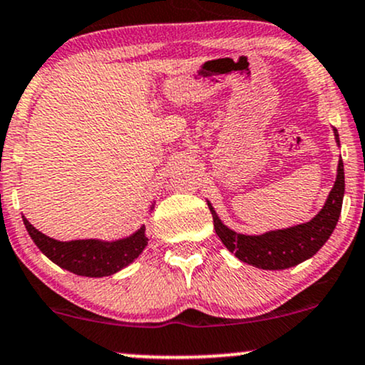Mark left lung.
<instances>
[{
  "label": "left lung",
  "instance_id": "1",
  "mask_svg": "<svg viewBox=\"0 0 365 365\" xmlns=\"http://www.w3.org/2000/svg\"><path fill=\"white\" fill-rule=\"evenodd\" d=\"M338 141V133L335 130ZM345 192L344 162H338V174L333 190L321 212L311 222L284 230H272L263 235H242L230 230L218 220L212 210L213 227L220 241L230 252L247 264L263 269H285L314 256L328 241L341 212Z\"/></svg>",
  "mask_w": 365,
  "mask_h": 365
}]
</instances>
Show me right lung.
I'll return each instance as SVG.
<instances>
[{"mask_svg":"<svg viewBox=\"0 0 365 365\" xmlns=\"http://www.w3.org/2000/svg\"><path fill=\"white\" fill-rule=\"evenodd\" d=\"M24 224L32 241L47 258L58 267L81 277L113 275L138 258L148 241L145 235V227H141L131 237L114 242H102L96 239L61 242L38 232L27 218H24Z\"/></svg>","mask_w":365,"mask_h":365,"instance_id":"right-lung-1","label":"right lung"}]
</instances>
